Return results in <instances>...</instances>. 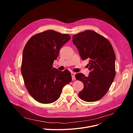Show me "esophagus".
<instances>
[{
    "label": "esophagus",
    "mask_w": 133,
    "mask_h": 133,
    "mask_svg": "<svg viewBox=\"0 0 133 133\" xmlns=\"http://www.w3.org/2000/svg\"><path fill=\"white\" fill-rule=\"evenodd\" d=\"M71 77H72V79L74 81V80H75L76 78H75V72H71Z\"/></svg>",
    "instance_id": "1"
}]
</instances>
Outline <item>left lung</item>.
Masks as SVG:
<instances>
[{
	"label": "left lung",
	"mask_w": 133,
	"mask_h": 133,
	"mask_svg": "<svg viewBox=\"0 0 133 133\" xmlns=\"http://www.w3.org/2000/svg\"><path fill=\"white\" fill-rule=\"evenodd\" d=\"M82 59H88L90 71L86 77L82 73L75 77L84 84L79 97L91 102L101 99L106 94L115 76V54L110 42L93 30H85L72 36Z\"/></svg>",
	"instance_id": "obj_1"
}]
</instances>
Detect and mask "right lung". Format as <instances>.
Listing matches in <instances>:
<instances>
[{
	"label": "right lung",
	"mask_w": 133,
	"mask_h": 133,
	"mask_svg": "<svg viewBox=\"0 0 133 133\" xmlns=\"http://www.w3.org/2000/svg\"><path fill=\"white\" fill-rule=\"evenodd\" d=\"M70 39L68 34L48 30L31 37L23 50L22 74L29 94L36 101L50 104L57 100L72 79L70 71L52 67L60 49Z\"/></svg>",
	"instance_id": "1"
}]
</instances>
